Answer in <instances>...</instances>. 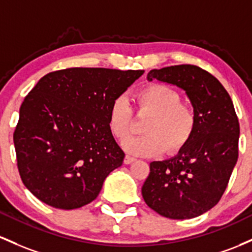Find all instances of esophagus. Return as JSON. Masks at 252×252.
I'll return each mask as SVG.
<instances>
[{
  "label": "esophagus",
  "mask_w": 252,
  "mask_h": 252,
  "mask_svg": "<svg viewBox=\"0 0 252 252\" xmlns=\"http://www.w3.org/2000/svg\"><path fill=\"white\" fill-rule=\"evenodd\" d=\"M134 160H135V158L131 157V156H126L125 159H124V163H125V164H131V163H133Z\"/></svg>",
  "instance_id": "obj_1"
}]
</instances>
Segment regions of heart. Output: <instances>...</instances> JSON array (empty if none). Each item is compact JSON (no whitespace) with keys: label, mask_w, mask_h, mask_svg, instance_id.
<instances>
[{"label":"heart","mask_w":252,"mask_h":252,"mask_svg":"<svg viewBox=\"0 0 252 252\" xmlns=\"http://www.w3.org/2000/svg\"><path fill=\"white\" fill-rule=\"evenodd\" d=\"M138 115H149L141 131L145 134L129 138L124 143L128 154L140 157L159 155L165 149L176 154L185 148L196 128V115L188 104L181 102L177 90L165 84H150L135 94ZM108 128L118 140L131 133L133 112L126 96L119 95L108 108Z\"/></svg>","instance_id":"1"}]
</instances>
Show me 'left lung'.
<instances>
[{
    "instance_id": "8db88e82",
    "label": "left lung",
    "mask_w": 252,
    "mask_h": 252,
    "mask_svg": "<svg viewBox=\"0 0 252 252\" xmlns=\"http://www.w3.org/2000/svg\"><path fill=\"white\" fill-rule=\"evenodd\" d=\"M152 80L185 90L196 115V128L176 156L150 163L141 194L160 216L191 219L214 207L227 187L238 159V118L222 84L196 65L151 70L148 81Z\"/></svg>"
}]
</instances>
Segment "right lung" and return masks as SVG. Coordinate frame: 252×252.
Segmentation results:
<instances>
[{"mask_svg":"<svg viewBox=\"0 0 252 252\" xmlns=\"http://www.w3.org/2000/svg\"><path fill=\"white\" fill-rule=\"evenodd\" d=\"M143 73L70 67L39 80L20 107L13 137L31 193L59 210L94 201L125 157L108 128V108Z\"/></svg>","mask_w":252,"mask_h":252,"instance_id":"right-lung-1","label":"right lung"}]
</instances>
